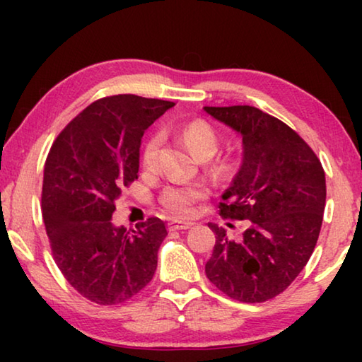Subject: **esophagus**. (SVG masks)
Returning a JSON list of instances; mask_svg holds the SVG:
<instances>
[{
  "instance_id": "34e87169",
  "label": "esophagus",
  "mask_w": 362,
  "mask_h": 362,
  "mask_svg": "<svg viewBox=\"0 0 362 362\" xmlns=\"http://www.w3.org/2000/svg\"><path fill=\"white\" fill-rule=\"evenodd\" d=\"M169 230L170 231H175V230H188L192 228L193 223L192 222H177V220H173V222H169Z\"/></svg>"
}]
</instances>
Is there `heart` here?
I'll list each match as a JSON object with an SVG mask.
<instances>
[{
	"mask_svg": "<svg viewBox=\"0 0 362 362\" xmlns=\"http://www.w3.org/2000/svg\"><path fill=\"white\" fill-rule=\"evenodd\" d=\"M182 137L187 142L188 148L192 150L193 155L198 158H212L218 148V137L216 131L204 121L196 119L183 126ZM161 144V134H153L148 139V142L145 144L142 153V163L146 169L156 166ZM206 193V188L201 185H179V183H174V185H169L163 189L161 203L173 214H177V216H187V214L192 212L196 201L203 199Z\"/></svg>",
	"mask_w": 362,
	"mask_h": 362,
	"instance_id": "1",
	"label": "heart"
}]
</instances>
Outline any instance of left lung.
Wrapping results in <instances>:
<instances>
[{
    "label": "left lung",
    "mask_w": 362,
    "mask_h": 362,
    "mask_svg": "<svg viewBox=\"0 0 362 362\" xmlns=\"http://www.w3.org/2000/svg\"><path fill=\"white\" fill-rule=\"evenodd\" d=\"M204 112L243 140L241 166L222 194L220 216L250 222L241 241L209 225L216 246L206 274L231 298L267 302L291 286L313 254L326 206V174L305 140L274 116L249 105Z\"/></svg>",
    "instance_id": "obj_1"
}]
</instances>
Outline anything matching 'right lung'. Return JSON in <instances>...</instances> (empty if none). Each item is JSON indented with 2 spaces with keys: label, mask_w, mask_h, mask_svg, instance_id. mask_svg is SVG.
<instances>
[{
  "label": "right lung",
  "mask_w": 362,
  "mask_h": 362,
  "mask_svg": "<svg viewBox=\"0 0 362 362\" xmlns=\"http://www.w3.org/2000/svg\"><path fill=\"white\" fill-rule=\"evenodd\" d=\"M174 102L119 94L84 108L52 144L41 207L54 260L90 302H126L150 283L168 236L161 218L136 228L112 222L115 203L137 179L144 132Z\"/></svg>",
  "instance_id": "right-lung-1"
}]
</instances>
